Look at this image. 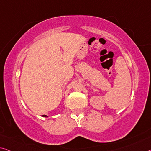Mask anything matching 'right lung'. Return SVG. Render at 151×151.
<instances>
[{
	"mask_svg": "<svg viewBox=\"0 0 151 151\" xmlns=\"http://www.w3.org/2000/svg\"><path fill=\"white\" fill-rule=\"evenodd\" d=\"M42 116H43V117H45V118H47V116H45V115H43Z\"/></svg>",
	"mask_w": 151,
	"mask_h": 151,
	"instance_id": "add662e5",
	"label": "right lung"
}]
</instances>
